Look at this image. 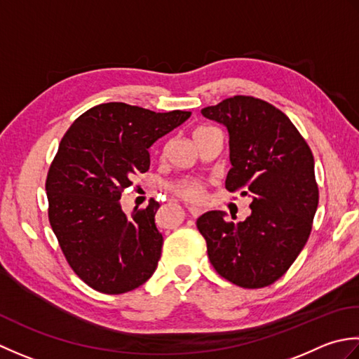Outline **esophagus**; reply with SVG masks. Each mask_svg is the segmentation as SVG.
<instances>
[{"label": "esophagus", "mask_w": 359, "mask_h": 359, "mask_svg": "<svg viewBox=\"0 0 359 359\" xmlns=\"http://www.w3.org/2000/svg\"><path fill=\"white\" fill-rule=\"evenodd\" d=\"M189 209V212L190 214H192L194 217H200L203 212H204V209L201 208V206H195V204H190V206L187 208Z\"/></svg>", "instance_id": "obj_1"}]
</instances>
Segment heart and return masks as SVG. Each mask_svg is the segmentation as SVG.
Listing matches in <instances>:
<instances>
[{
  "label": "heart",
  "mask_w": 359,
  "mask_h": 359,
  "mask_svg": "<svg viewBox=\"0 0 359 359\" xmlns=\"http://www.w3.org/2000/svg\"><path fill=\"white\" fill-rule=\"evenodd\" d=\"M203 130H208V128L201 127L198 130H195V135L200 133ZM170 187L175 194H178L180 196H182V198H187V200H201L204 194V186L198 180H181L178 182H175V184H172Z\"/></svg>",
  "instance_id": "1"
}]
</instances>
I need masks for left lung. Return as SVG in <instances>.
Wrapping results in <instances>:
<instances>
[{
	"mask_svg": "<svg viewBox=\"0 0 359 359\" xmlns=\"http://www.w3.org/2000/svg\"><path fill=\"white\" fill-rule=\"evenodd\" d=\"M226 127L231 170L224 186L252 200L245 222L223 210L196 220L215 271L241 288H263L288 271L310 237L319 192L313 153L280 109L233 96L201 109Z\"/></svg>",
	"mask_w": 359,
	"mask_h": 359,
	"instance_id": "8db88e82",
	"label": "left lung"
}]
</instances>
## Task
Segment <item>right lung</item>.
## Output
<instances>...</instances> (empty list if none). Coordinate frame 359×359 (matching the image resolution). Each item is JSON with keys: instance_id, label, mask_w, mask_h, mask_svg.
Here are the masks:
<instances>
[{"instance_id": "obj_1", "label": "right lung", "mask_w": 359, "mask_h": 359, "mask_svg": "<svg viewBox=\"0 0 359 359\" xmlns=\"http://www.w3.org/2000/svg\"><path fill=\"white\" fill-rule=\"evenodd\" d=\"M190 114L109 102L65 133L46 180L49 223L71 268L96 291L122 294L155 273L164 241L155 224L159 203L127 215L121 195L133 175L149 170L151 145Z\"/></svg>"}]
</instances>
